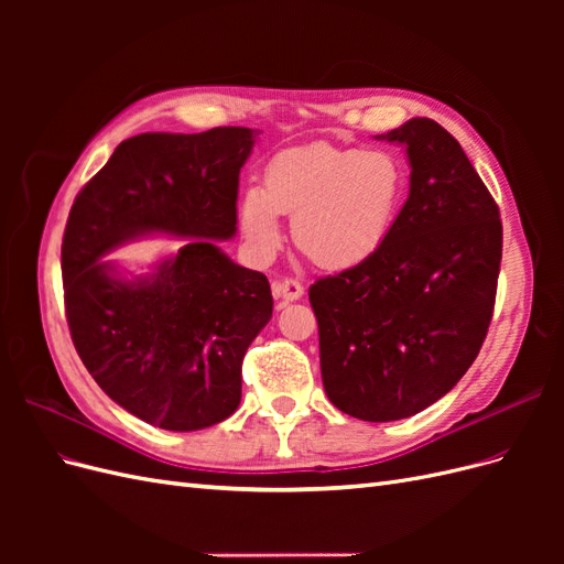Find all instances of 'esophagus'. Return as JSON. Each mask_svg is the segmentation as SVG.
I'll list each match as a JSON object with an SVG mask.
<instances>
[{
    "label": "esophagus",
    "instance_id": "1",
    "mask_svg": "<svg viewBox=\"0 0 564 564\" xmlns=\"http://www.w3.org/2000/svg\"><path fill=\"white\" fill-rule=\"evenodd\" d=\"M272 294L282 301H299L303 296V284L294 278H284L272 282Z\"/></svg>",
    "mask_w": 564,
    "mask_h": 564
}]
</instances>
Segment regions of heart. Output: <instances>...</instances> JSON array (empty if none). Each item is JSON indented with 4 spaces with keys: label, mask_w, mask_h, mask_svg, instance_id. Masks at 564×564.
Wrapping results in <instances>:
<instances>
[{
    "label": "heart",
    "mask_w": 564,
    "mask_h": 564,
    "mask_svg": "<svg viewBox=\"0 0 564 564\" xmlns=\"http://www.w3.org/2000/svg\"><path fill=\"white\" fill-rule=\"evenodd\" d=\"M404 172L386 150L313 143L289 148L265 169L240 202V228L249 253L268 261L282 245L280 214L292 216L296 247L329 270L369 261L395 224Z\"/></svg>",
    "instance_id": "b5f03b06"
}]
</instances>
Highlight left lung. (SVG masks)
Segmentation results:
<instances>
[{
	"label": "left lung",
	"instance_id": "8db88e82",
	"mask_svg": "<svg viewBox=\"0 0 564 564\" xmlns=\"http://www.w3.org/2000/svg\"><path fill=\"white\" fill-rule=\"evenodd\" d=\"M379 141L409 160V197L369 261L311 286L324 392L362 421L431 406L482 348L497 299L501 218L464 148L429 117Z\"/></svg>",
	"mask_w": 564,
	"mask_h": 564
}]
</instances>
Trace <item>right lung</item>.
Wrapping results in <instances>:
<instances>
[{"label":"right lung","instance_id":"obj_1","mask_svg":"<svg viewBox=\"0 0 564 564\" xmlns=\"http://www.w3.org/2000/svg\"><path fill=\"white\" fill-rule=\"evenodd\" d=\"M253 141L247 127L133 135L67 216L61 265L73 344L110 400L164 431L209 429L240 406L245 352L272 317L268 278L218 247L237 232ZM148 234L181 236L184 247L133 279L102 261Z\"/></svg>","mask_w":564,"mask_h":564}]
</instances>
